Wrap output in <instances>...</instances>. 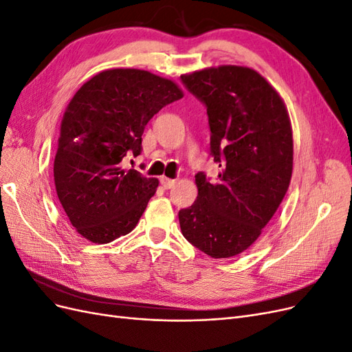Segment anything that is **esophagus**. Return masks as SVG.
I'll list each match as a JSON object with an SVG mask.
<instances>
[{"label": "esophagus", "instance_id": "esophagus-1", "mask_svg": "<svg viewBox=\"0 0 352 352\" xmlns=\"http://www.w3.org/2000/svg\"><path fill=\"white\" fill-rule=\"evenodd\" d=\"M160 184H162V186H163L164 189H170V188L175 186L176 180H175V179H168V177L163 176L162 179H160Z\"/></svg>", "mask_w": 352, "mask_h": 352}]
</instances>
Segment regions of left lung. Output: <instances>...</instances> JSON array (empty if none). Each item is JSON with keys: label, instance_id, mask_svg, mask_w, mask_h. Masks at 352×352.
<instances>
[{"label": "left lung", "instance_id": "obj_1", "mask_svg": "<svg viewBox=\"0 0 352 352\" xmlns=\"http://www.w3.org/2000/svg\"><path fill=\"white\" fill-rule=\"evenodd\" d=\"M180 79L206 105L210 155L220 167L214 180L195 175L198 197L179 211L180 230L210 257L229 258L257 241L289 188V116L280 95L250 67H210Z\"/></svg>", "mask_w": 352, "mask_h": 352}]
</instances>
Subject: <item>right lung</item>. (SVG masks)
<instances>
[{
	"label": "right lung",
	"instance_id": "right-lung-1",
	"mask_svg": "<svg viewBox=\"0 0 352 352\" xmlns=\"http://www.w3.org/2000/svg\"><path fill=\"white\" fill-rule=\"evenodd\" d=\"M182 97L175 82L138 69L104 70L74 94L61 120L54 182L83 238L109 243L135 229L158 180L126 170L123 160L141 154L146 123Z\"/></svg>",
	"mask_w": 352,
	"mask_h": 352
}]
</instances>
